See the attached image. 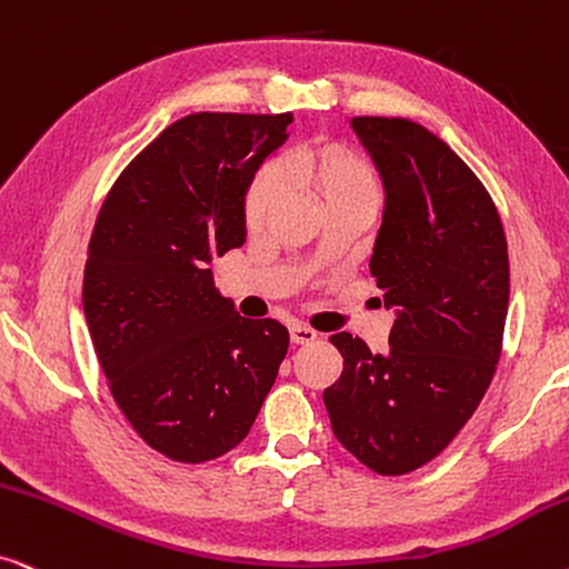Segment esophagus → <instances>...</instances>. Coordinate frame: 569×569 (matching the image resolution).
Here are the masks:
<instances>
[{
	"mask_svg": "<svg viewBox=\"0 0 569 569\" xmlns=\"http://www.w3.org/2000/svg\"><path fill=\"white\" fill-rule=\"evenodd\" d=\"M316 337H319V335H316L311 327H302V323H292V327H290L292 345H308V342H313Z\"/></svg>",
	"mask_w": 569,
	"mask_h": 569,
	"instance_id": "1",
	"label": "esophagus"
}]
</instances>
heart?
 <instances>
[{
  "instance_id": "1",
  "label": "heart",
  "mask_w": 569,
  "mask_h": 569,
  "mask_svg": "<svg viewBox=\"0 0 569 569\" xmlns=\"http://www.w3.org/2000/svg\"><path fill=\"white\" fill-rule=\"evenodd\" d=\"M284 172L290 180L300 182L302 188L311 193L321 209L329 206H371L376 209L381 201V180L376 174L371 161L363 153L348 149V146L337 143H321L311 146V149L295 151L290 159L284 161ZM284 190L282 169L277 164H267L258 169L253 182L248 186L246 193V224L258 227L269 217Z\"/></svg>"
}]
</instances>
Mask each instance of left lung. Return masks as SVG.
I'll return each instance as SVG.
<instances>
[{
  "label": "left lung",
  "instance_id": "left-lung-1",
  "mask_svg": "<svg viewBox=\"0 0 569 569\" xmlns=\"http://www.w3.org/2000/svg\"><path fill=\"white\" fill-rule=\"evenodd\" d=\"M379 169L383 217L371 274L395 311L389 352L339 331L342 376L323 389L339 445L381 476L431 462L468 423L497 371L510 258L491 196L423 124L352 117Z\"/></svg>",
  "mask_w": 569,
  "mask_h": 569
}]
</instances>
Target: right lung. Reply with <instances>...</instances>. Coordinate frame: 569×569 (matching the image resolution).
Instances as JSON below:
<instances>
[{
	"label": "right lung",
	"instance_id": "obj_1",
	"mask_svg": "<svg viewBox=\"0 0 569 569\" xmlns=\"http://www.w3.org/2000/svg\"><path fill=\"white\" fill-rule=\"evenodd\" d=\"M292 114H188L117 177L96 219L83 311L114 402L177 462L230 452L277 379L290 335L242 319L213 256L246 242V193Z\"/></svg>",
	"mask_w": 569,
	"mask_h": 569
}]
</instances>
